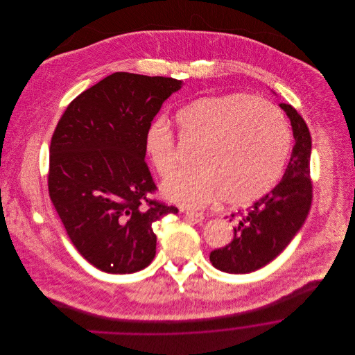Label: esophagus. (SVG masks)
Here are the masks:
<instances>
[{
    "mask_svg": "<svg viewBox=\"0 0 355 355\" xmlns=\"http://www.w3.org/2000/svg\"><path fill=\"white\" fill-rule=\"evenodd\" d=\"M186 218H187L189 221L197 224V223L203 221L205 216H203L202 213H197V211H186Z\"/></svg>",
    "mask_w": 355,
    "mask_h": 355,
    "instance_id": "esophagus-1",
    "label": "esophagus"
}]
</instances>
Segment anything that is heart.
Here are the masks:
<instances>
[{
    "instance_id": "b5f03b06",
    "label": "heart",
    "mask_w": 355,
    "mask_h": 355,
    "mask_svg": "<svg viewBox=\"0 0 355 355\" xmlns=\"http://www.w3.org/2000/svg\"><path fill=\"white\" fill-rule=\"evenodd\" d=\"M183 144H202L197 168L182 169L162 183V194L183 207H201L225 198L253 202L268 193L286 165L291 134L283 114L269 102L246 94L202 97L175 116ZM144 149L157 173L178 166L176 138L157 120L145 132Z\"/></svg>"
}]
</instances>
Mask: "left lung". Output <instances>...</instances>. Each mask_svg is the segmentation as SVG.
<instances>
[{"instance_id":"8db88e82","label":"left lung","mask_w":355,"mask_h":355,"mask_svg":"<svg viewBox=\"0 0 355 355\" xmlns=\"http://www.w3.org/2000/svg\"><path fill=\"white\" fill-rule=\"evenodd\" d=\"M291 121L295 145L277 186L246 210L231 214L234 239L210 253L214 268L227 273H250L282 253L309 214L313 187L310 180L311 137L301 114L288 103H280Z\"/></svg>"}]
</instances>
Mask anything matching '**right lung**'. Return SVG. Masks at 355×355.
Segmentation results:
<instances>
[{"instance_id": "right-lung-1", "label": "right lung", "mask_w": 355, "mask_h": 355, "mask_svg": "<svg viewBox=\"0 0 355 355\" xmlns=\"http://www.w3.org/2000/svg\"><path fill=\"white\" fill-rule=\"evenodd\" d=\"M183 82L114 72L68 105L51 137L49 196L80 255L106 273H134L155 255L153 223L178 207L149 198V124Z\"/></svg>"}]
</instances>
